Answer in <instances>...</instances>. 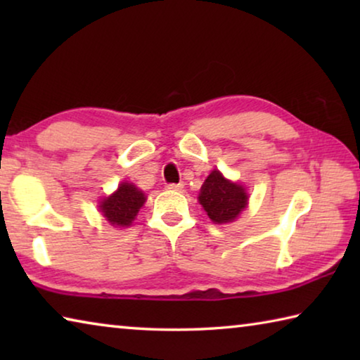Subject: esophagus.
<instances>
[{
	"instance_id": "obj_1",
	"label": "esophagus",
	"mask_w": 360,
	"mask_h": 360,
	"mask_svg": "<svg viewBox=\"0 0 360 360\" xmlns=\"http://www.w3.org/2000/svg\"><path fill=\"white\" fill-rule=\"evenodd\" d=\"M167 188H168V191H176V192H181L182 188H184V186H182V184H168V186H167Z\"/></svg>"
}]
</instances>
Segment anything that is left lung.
<instances>
[{
    "label": "left lung",
    "mask_w": 360,
    "mask_h": 360,
    "mask_svg": "<svg viewBox=\"0 0 360 360\" xmlns=\"http://www.w3.org/2000/svg\"><path fill=\"white\" fill-rule=\"evenodd\" d=\"M248 192L240 182L229 181L214 169L205 179L198 193V202L214 224L233 222L248 206Z\"/></svg>",
    "instance_id": "8db88e82"
}]
</instances>
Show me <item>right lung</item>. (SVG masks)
<instances>
[{
  "label": "right lung",
  "instance_id": "right-lung-1",
  "mask_svg": "<svg viewBox=\"0 0 360 360\" xmlns=\"http://www.w3.org/2000/svg\"><path fill=\"white\" fill-rule=\"evenodd\" d=\"M144 202L143 191L131 182H120L117 191L101 200L98 208L103 217L114 227H130Z\"/></svg>",
  "mask_w": 360,
  "mask_h": 360
}]
</instances>
